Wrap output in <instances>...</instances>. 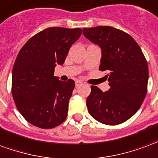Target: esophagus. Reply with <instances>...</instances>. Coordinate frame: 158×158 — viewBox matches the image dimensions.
I'll list each match as a JSON object with an SVG mask.
<instances>
[{"label":"esophagus","mask_w":158,"mask_h":158,"mask_svg":"<svg viewBox=\"0 0 158 158\" xmlns=\"http://www.w3.org/2000/svg\"><path fill=\"white\" fill-rule=\"evenodd\" d=\"M82 84V81H76V87H79L80 85Z\"/></svg>","instance_id":"esophagus-1"}]
</instances>
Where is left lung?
I'll return each mask as SVG.
<instances>
[{
    "label": "left lung",
    "instance_id": "obj_1",
    "mask_svg": "<svg viewBox=\"0 0 158 158\" xmlns=\"http://www.w3.org/2000/svg\"><path fill=\"white\" fill-rule=\"evenodd\" d=\"M82 34L101 49L99 70L108 74L110 89L92 86L87 98L89 114L99 123L117 125L138 111L145 99L148 64L135 39L110 26L83 29Z\"/></svg>",
    "mask_w": 158,
    "mask_h": 158
}]
</instances>
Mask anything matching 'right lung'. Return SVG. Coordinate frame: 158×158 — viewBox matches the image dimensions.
I'll return each mask as SVG.
<instances>
[{
  "mask_svg": "<svg viewBox=\"0 0 158 158\" xmlns=\"http://www.w3.org/2000/svg\"><path fill=\"white\" fill-rule=\"evenodd\" d=\"M81 30L48 28L35 35L17 56L12 74V94L24 119L41 128H52L65 120L75 81H59L54 68L62 65Z\"/></svg>",
  "mask_w": 158,
  "mask_h": 158,
  "instance_id": "right-lung-1",
  "label": "right lung"
}]
</instances>
